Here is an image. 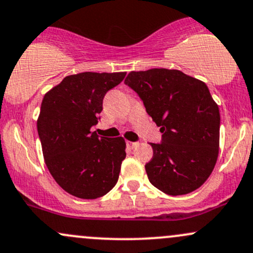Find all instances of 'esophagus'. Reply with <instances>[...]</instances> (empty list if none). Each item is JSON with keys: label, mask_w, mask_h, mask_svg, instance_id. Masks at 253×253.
Masks as SVG:
<instances>
[{"label": "esophagus", "mask_w": 253, "mask_h": 253, "mask_svg": "<svg viewBox=\"0 0 253 253\" xmlns=\"http://www.w3.org/2000/svg\"><path fill=\"white\" fill-rule=\"evenodd\" d=\"M127 145H128L129 148L133 149V148H135L138 145V142H129V140H128V142H127Z\"/></svg>", "instance_id": "1"}]
</instances>
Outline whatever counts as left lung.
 Returning a JSON list of instances; mask_svg holds the SVG:
<instances>
[{
  "label": "left lung",
  "mask_w": 253,
  "mask_h": 253,
  "mask_svg": "<svg viewBox=\"0 0 253 253\" xmlns=\"http://www.w3.org/2000/svg\"><path fill=\"white\" fill-rule=\"evenodd\" d=\"M125 84L162 133L160 144L150 143L153 159L145 165L151 184L173 196L200 188L219 151V109L206 84L174 69L131 71Z\"/></svg>",
  "instance_id": "8db88e82"
}]
</instances>
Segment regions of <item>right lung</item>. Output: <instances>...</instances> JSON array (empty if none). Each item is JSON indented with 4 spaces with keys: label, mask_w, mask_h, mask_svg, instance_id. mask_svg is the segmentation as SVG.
I'll return each mask as SVG.
<instances>
[{
    "label": "right lung",
    "mask_w": 253,
    "mask_h": 253,
    "mask_svg": "<svg viewBox=\"0 0 253 253\" xmlns=\"http://www.w3.org/2000/svg\"><path fill=\"white\" fill-rule=\"evenodd\" d=\"M126 73L69 75L44 94L37 131L49 173L66 193L80 199L104 196L118 183L126 158L122 137L91 131L103 110V98Z\"/></svg>",
    "instance_id": "1"
}]
</instances>
